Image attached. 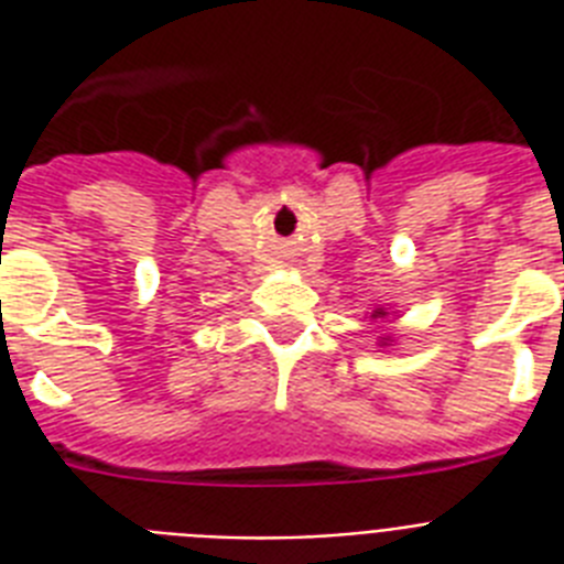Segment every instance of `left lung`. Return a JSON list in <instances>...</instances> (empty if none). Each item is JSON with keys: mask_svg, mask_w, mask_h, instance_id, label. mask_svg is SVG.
<instances>
[{"mask_svg": "<svg viewBox=\"0 0 564 564\" xmlns=\"http://www.w3.org/2000/svg\"><path fill=\"white\" fill-rule=\"evenodd\" d=\"M377 316H386V313H383V310H380V313H377Z\"/></svg>", "mask_w": 564, "mask_h": 564, "instance_id": "8db88e82", "label": "left lung"}]
</instances>
